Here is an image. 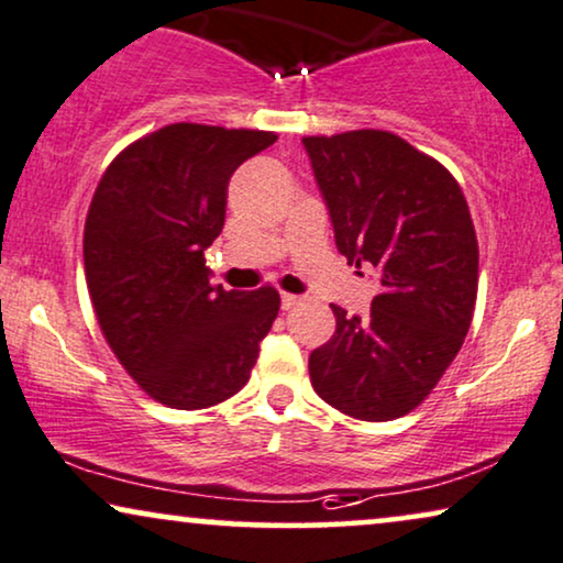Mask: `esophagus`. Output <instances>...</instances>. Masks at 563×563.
Instances as JSON below:
<instances>
[{
  "instance_id": "esophagus-1",
  "label": "esophagus",
  "mask_w": 563,
  "mask_h": 563,
  "mask_svg": "<svg viewBox=\"0 0 563 563\" xmlns=\"http://www.w3.org/2000/svg\"><path fill=\"white\" fill-rule=\"evenodd\" d=\"M299 302H302V297L287 295V291H284V295H282V310H295Z\"/></svg>"
}]
</instances>
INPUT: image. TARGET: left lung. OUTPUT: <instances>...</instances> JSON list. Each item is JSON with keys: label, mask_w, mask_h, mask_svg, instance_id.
<instances>
[{"label": "left lung", "mask_w": 563, "mask_h": 563, "mask_svg": "<svg viewBox=\"0 0 563 563\" xmlns=\"http://www.w3.org/2000/svg\"><path fill=\"white\" fill-rule=\"evenodd\" d=\"M302 144L335 247L379 284L367 316L331 305L335 333L310 354V383L354 419H398L437 388L471 328L478 240L468 201L448 167L393 131Z\"/></svg>", "instance_id": "8db88e82"}]
</instances>
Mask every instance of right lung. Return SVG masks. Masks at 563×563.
<instances>
[{
  "mask_svg": "<svg viewBox=\"0 0 563 563\" xmlns=\"http://www.w3.org/2000/svg\"><path fill=\"white\" fill-rule=\"evenodd\" d=\"M274 131L170 123L131 142L85 219V276L108 346L157 404L196 411L235 396L279 312V291L214 287L203 251L228 184Z\"/></svg>",
  "mask_w": 563,
  "mask_h": 563,
  "instance_id": "add662e5",
  "label": "right lung"
}]
</instances>
